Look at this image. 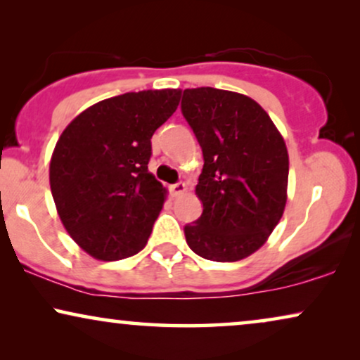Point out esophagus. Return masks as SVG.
Here are the masks:
<instances>
[{"label": "esophagus", "mask_w": 360, "mask_h": 360, "mask_svg": "<svg viewBox=\"0 0 360 360\" xmlns=\"http://www.w3.org/2000/svg\"><path fill=\"white\" fill-rule=\"evenodd\" d=\"M170 191H172V195H174V196H180L186 191V185L184 184V181H179V184L170 185Z\"/></svg>", "instance_id": "obj_1"}]
</instances>
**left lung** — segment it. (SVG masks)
I'll return each instance as SVG.
<instances>
[{
	"label": "left lung",
	"instance_id": "1",
	"mask_svg": "<svg viewBox=\"0 0 360 360\" xmlns=\"http://www.w3.org/2000/svg\"><path fill=\"white\" fill-rule=\"evenodd\" d=\"M181 115L205 160L196 185L203 213L184 228L186 244L214 262L245 259L269 239L287 203L283 137L259 103L234 91L185 90Z\"/></svg>",
	"mask_w": 360,
	"mask_h": 360
}]
</instances>
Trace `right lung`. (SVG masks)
Instances as JSON below:
<instances>
[{
  "label": "right lung",
  "mask_w": 360,
  "mask_h": 360,
  "mask_svg": "<svg viewBox=\"0 0 360 360\" xmlns=\"http://www.w3.org/2000/svg\"><path fill=\"white\" fill-rule=\"evenodd\" d=\"M180 90L108 98L80 112L51 159V190L70 238L98 260L144 249L167 190L150 174V139L180 103Z\"/></svg>",
  "instance_id": "right-lung-1"
}]
</instances>
